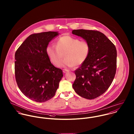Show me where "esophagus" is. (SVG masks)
I'll use <instances>...</instances> for the list:
<instances>
[{
	"label": "esophagus",
	"instance_id": "esophagus-1",
	"mask_svg": "<svg viewBox=\"0 0 134 134\" xmlns=\"http://www.w3.org/2000/svg\"><path fill=\"white\" fill-rule=\"evenodd\" d=\"M69 72V70H66V69H63V73H66V72Z\"/></svg>",
	"mask_w": 134,
	"mask_h": 134
}]
</instances>
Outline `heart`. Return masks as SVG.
<instances>
[{"label":"heart","mask_w":134,"mask_h":134,"mask_svg":"<svg viewBox=\"0 0 134 134\" xmlns=\"http://www.w3.org/2000/svg\"><path fill=\"white\" fill-rule=\"evenodd\" d=\"M91 51L89 43L71 36L65 35L58 38L56 47L48 45L46 48V54L50 61L59 66L64 57L61 65L72 68L82 64L88 59Z\"/></svg>","instance_id":"b5f03b06"}]
</instances>
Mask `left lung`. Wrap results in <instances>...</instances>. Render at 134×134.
Returning a JSON list of instances; mask_svg holds the SVG:
<instances>
[{
  "mask_svg": "<svg viewBox=\"0 0 134 134\" xmlns=\"http://www.w3.org/2000/svg\"><path fill=\"white\" fill-rule=\"evenodd\" d=\"M72 34L83 38L91 46L90 55L75 71L73 88L79 96L92 99L103 94L110 87L116 68V50L103 33L95 30H73Z\"/></svg>",
  "mask_w": 134,
  "mask_h": 134,
  "instance_id": "left-lung-1",
  "label": "left lung"
}]
</instances>
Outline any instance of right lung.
Instances as JSON below:
<instances>
[{
  "instance_id": "right-lung-1",
  "label": "right lung",
  "mask_w": 134,
  "mask_h": 134,
  "mask_svg": "<svg viewBox=\"0 0 134 134\" xmlns=\"http://www.w3.org/2000/svg\"><path fill=\"white\" fill-rule=\"evenodd\" d=\"M48 31L30 35L15 54V79L21 92L37 102H45L53 97L63 77L48 57L46 48L49 42L59 35Z\"/></svg>"
}]
</instances>
